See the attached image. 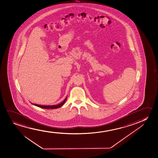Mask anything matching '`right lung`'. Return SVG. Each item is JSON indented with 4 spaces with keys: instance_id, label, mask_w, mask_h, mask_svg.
<instances>
[{
    "instance_id": "add662e5",
    "label": "right lung",
    "mask_w": 158,
    "mask_h": 158,
    "mask_svg": "<svg viewBox=\"0 0 158 158\" xmlns=\"http://www.w3.org/2000/svg\"><path fill=\"white\" fill-rule=\"evenodd\" d=\"M67 100V96L66 97V98L64 99V100L62 102L60 103V104H58V105H52V106H44V105H37V104H35V103H32L33 105H34L35 106H37V107H40V108H41L43 109H56L58 108H60V107H62V106L65 103V102Z\"/></svg>"
}]
</instances>
